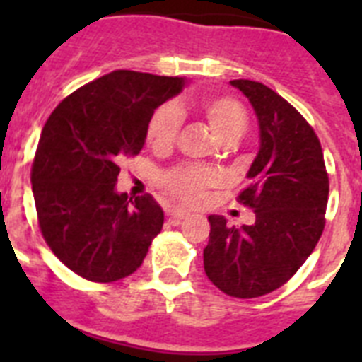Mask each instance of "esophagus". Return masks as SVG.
<instances>
[{"instance_id":"1","label":"esophagus","mask_w":362,"mask_h":362,"mask_svg":"<svg viewBox=\"0 0 362 362\" xmlns=\"http://www.w3.org/2000/svg\"><path fill=\"white\" fill-rule=\"evenodd\" d=\"M166 216L170 217V219H174V221H183V219H187L188 216H190V214L187 212V210H179V209H172V210H168V212H166Z\"/></svg>"}]
</instances>
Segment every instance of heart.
Segmentation results:
<instances>
[{
    "label": "heart",
    "instance_id": "1",
    "mask_svg": "<svg viewBox=\"0 0 362 362\" xmlns=\"http://www.w3.org/2000/svg\"><path fill=\"white\" fill-rule=\"evenodd\" d=\"M199 110L221 141H239L248 129V114L239 101L223 95H206L201 99ZM181 127V114L172 105H163L153 112L148 121V143L158 150L172 146ZM216 183L214 172L201 166H179L165 177L166 188L174 197L185 203H197L204 188Z\"/></svg>",
    "mask_w": 362,
    "mask_h": 362
}]
</instances>
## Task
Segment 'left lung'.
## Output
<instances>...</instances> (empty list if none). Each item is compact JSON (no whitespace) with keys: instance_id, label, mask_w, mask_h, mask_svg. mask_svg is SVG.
<instances>
[{"instance_id":"1","label":"left lung","mask_w":362,"mask_h":362,"mask_svg":"<svg viewBox=\"0 0 362 362\" xmlns=\"http://www.w3.org/2000/svg\"><path fill=\"white\" fill-rule=\"evenodd\" d=\"M230 85L248 98L259 124L257 156L239 194L255 221L230 226L209 216L203 261L221 292L250 299L283 286L313 252L325 228L328 174L317 136L286 99L250 79Z\"/></svg>"}]
</instances>
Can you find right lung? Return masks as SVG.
<instances>
[{
  "label": "right lung",
  "instance_id": "obj_1",
  "mask_svg": "<svg viewBox=\"0 0 362 362\" xmlns=\"http://www.w3.org/2000/svg\"><path fill=\"white\" fill-rule=\"evenodd\" d=\"M188 81L114 70L57 105L32 165V194L45 241L63 264L95 283L141 267L165 214L152 196L117 192L119 163L145 145L156 108Z\"/></svg>",
  "mask_w": 362,
  "mask_h": 362
}]
</instances>
